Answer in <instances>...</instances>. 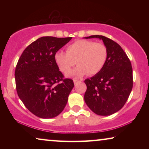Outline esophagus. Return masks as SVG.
<instances>
[{
  "mask_svg": "<svg viewBox=\"0 0 149 149\" xmlns=\"http://www.w3.org/2000/svg\"><path fill=\"white\" fill-rule=\"evenodd\" d=\"M73 81H74V85H76V84H77V83H78L79 82H80V81H78V80H76V79H74V80H73Z\"/></svg>",
  "mask_w": 149,
  "mask_h": 149,
  "instance_id": "1",
  "label": "esophagus"
}]
</instances>
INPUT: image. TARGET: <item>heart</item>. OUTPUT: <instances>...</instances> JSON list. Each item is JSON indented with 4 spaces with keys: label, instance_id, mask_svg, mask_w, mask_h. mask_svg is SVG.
Masks as SVG:
<instances>
[{
    "label": "heart",
    "instance_id": "b5f03b06",
    "mask_svg": "<svg viewBox=\"0 0 149 149\" xmlns=\"http://www.w3.org/2000/svg\"><path fill=\"white\" fill-rule=\"evenodd\" d=\"M108 49L104 44L89 40H79L66 47V53L58 51L54 59L61 72H68L75 63L77 68L66 76L80 78L87 74L95 75L101 71L107 62Z\"/></svg>",
    "mask_w": 149,
    "mask_h": 149
}]
</instances>
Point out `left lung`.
Returning <instances> with one entry per match:
<instances>
[{"instance_id":"left-lung-1","label":"left lung","mask_w":149,"mask_h":149,"mask_svg":"<svg viewBox=\"0 0 149 149\" xmlns=\"http://www.w3.org/2000/svg\"><path fill=\"white\" fill-rule=\"evenodd\" d=\"M85 38L102 40L108 49L107 62L100 72L85 80L87 85L85 102L97 115H113L123 107L132 91L131 62L121 47L114 40L102 35Z\"/></svg>"}]
</instances>
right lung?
I'll return each instance as SVG.
<instances>
[{"label": "right lung", "instance_id": "right-lung-1", "mask_svg": "<svg viewBox=\"0 0 149 149\" xmlns=\"http://www.w3.org/2000/svg\"><path fill=\"white\" fill-rule=\"evenodd\" d=\"M71 39L42 36L28 45L18 60L15 71L17 95L38 117L60 115L74 87L72 79H64L54 59L55 54Z\"/></svg>", "mask_w": 149, "mask_h": 149}]
</instances>
